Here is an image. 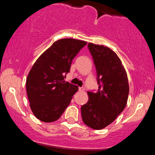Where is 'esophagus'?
Segmentation results:
<instances>
[{"label":"esophagus","instance_id":"esophagus-1","mask_svg":"<svg viewBox=\"0 0 155 155\" xmlns=\"http://www.w3.org/2000/svg\"><path fill=\"white\" fill-rule=\"evenodd\" d=\"M79 90L80 92H83V91H84V87H79Z\"/></svg>","mask_w":155,"mask_h":155}]
</instances>
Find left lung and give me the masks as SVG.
Instances as JSON below:
<instances>
[{
    "mask_svg": "<svg viewBox=\"0 0 155 155\" xmlns=\"http://www.w3.org/2000/svg\"><path fill=\"white\" fill-rule=\"evenodd\" d=\"M93 58L98 90L87 92L89 100L81 107V117L86 125L101 130L110 124L127 104L129 84L127 73L117 54L103 45L88 44Z\"/></svg>",
    "mask_w": 155,
    "mask_h": 155,
    "instance_id": "1",
    "label": "left lung"
}]
</instances>
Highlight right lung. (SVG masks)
<instances>
[{
  "mask_svg": "<svg viewBox=\"0 0 155 155\" xmlns=\"http://www.w3.org/2000/svg\"><path fill=\"white\" fill-rule=\"evenodd\" d=\"M86 44L74 38L60 39L33 65L26 80V90L32 111L39 120H58L70 104L79 88L64 79L74 58Z\"/></svg>",
  "mask_w": 155,
  "mask_h": 155,
  "instance_id": "1",
  "label": "right lung"
}]
</instances>
